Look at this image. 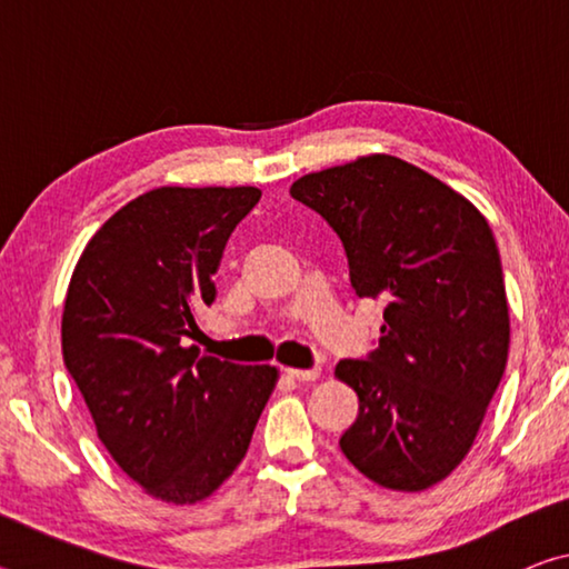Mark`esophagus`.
Segmentation results:
<instances>
[{"label":"esophagus","instance_id":"34e87169","mask_svg":"<svg viewBox=\"0 0 569 569\" xmlns=\"http://www.w3.org/2000/svg\"><path fill=\"white\" fill-rule=\"evenodd\" d=\"M283 373L296 381H316L321 377V369H283Z\"/></svg>","mask_w":569,"mask_h":569}]
</instances>
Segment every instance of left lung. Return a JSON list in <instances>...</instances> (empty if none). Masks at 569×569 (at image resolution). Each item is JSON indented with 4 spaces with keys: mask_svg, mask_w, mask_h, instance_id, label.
Masks as SVG:
<instances>
[{
    "mask_svg": "<svg viewBox=\"0 0 569 569\" xmlns=\"http://www.w3.org/2000/svg\"><path fill=\"white\" fill-rule=\"evenodd\" d=\"M291 196L339 233L359 298H381L379 346L336 363L359 397L339 447L393 492H423L469 455L509 351L497 240L475 203L373 152L308 172Z\"/></svg>",
    "mask_w": 569,
    "mask_h": 569,
    "instance_id": "8db88e82",
    "label": "left lung"
}]
</instances>
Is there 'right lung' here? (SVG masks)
Here are the masks:
<instances>
[{
	"mask_svg": "<svg viewBox=\"0 0 569 569\" xmlns=\"http://www.w3.org/2000/svg\"><path fill=\"white\" fill-rule=\"evenodd\" d=\"M253 186L148 190L104 220L67 286L62 356L98 437L142 492L203 502L243 461L276 366L182 346Z\"/></svg>",
	"mask_w": 569,
	"mask_h": 569,
	"instance_id": "obj_1",
	"label": "right lung"
}]
</instances>
